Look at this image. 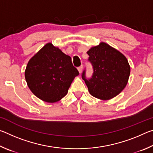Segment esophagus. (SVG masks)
Instances as JSON below:
<instances>
[{"mask_svg":"<svg viewBox=\"0 0 153 153\" xmlns=\"http://www.w3.org/2000/svg\"><path fill=\"white\" fill-rule=\"evenodd\" d=\"M77 69H78L79 73V74H81V73H82V70H83V65L79 66V67H78V68H77Z\"/></svg>","mask_w":153,"mask_h":153,"instance_id":"1","label":"esophagus"}]
</instances>
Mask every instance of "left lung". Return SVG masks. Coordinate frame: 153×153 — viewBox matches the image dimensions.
<instances>
[{
	"label": "left lung",
	"mask_w": 153,
	"mask_h": 153,
	"mask_svg": "<svg viewBox=\"0 0 153 153\" xmlns=\"http://www.w3.org/2000/svg\"><path fill=\"white\" fill-rule=\"evenodd\" d=\"M93 67L91 78L86 70L82 74L90 94L101 100H109L125 88L130 74V67L125 56L107 44L101 42L87 52Z\"/></svg>",
	"instance_id": "obj_1"
}]
</instances>
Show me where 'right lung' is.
Wrapping results in <instances>:
<instances>
[{"label":"right lung","mask_w":153,"mask_h":153,"mask_svg":"<svg viewBox=\"0 0 153 153\" xmlns=\"http://www.w3.org/2000/svg\"><path fill=\"white\" fill-rule=\"evenodd\" d=\"M78 75L70 56L52 43L46 44L30 59L25 71L31 91L47 102H55L63 98Z\"/></svg>","instance_id":"obj_1"}]
</instances>
